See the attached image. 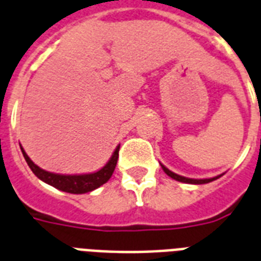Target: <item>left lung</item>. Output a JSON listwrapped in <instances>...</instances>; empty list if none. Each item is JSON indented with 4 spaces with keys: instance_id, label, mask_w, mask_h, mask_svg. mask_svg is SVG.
<instances>
[{
    "instance_id": "1",
    "label": "left lung",
    "mask_w": 261,
    "mask_h": 261,
    "mask_svg": "<svg viewBox=\"0 0 261 261\" xmlns=\"http://www.w3.org/2000/svg\"><path fill=\"white\" fill-rule=\"evenodd\" d=\"M162 168H163V171L170 176V178L175 179V180L178 181H183V183H190V185H204V183H210L212 180H216L218 178H220V175L219 176H215V178H210V179H190V178H186V176H180V175L175 174V172L170 171L168 168H166L163 164H161Z\"/></svg>"
}]
</instances>
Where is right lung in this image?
Returning a JSON list of instances; mask_svg holds the SVG:
<instances>
[{"label": "right lung", "instance_id": "obj_1", "mask_svg": "<svg viewBox=\"0 0 261 261\" xmlns=\"http://www.w3.org/2000/svg\"><path fill=\"white\" fill-rule=\"evenodd\" d=\"M23 158H25L26 163L29 164L30 170L34 172L37 178L41 179L42 181L53 187L58 188L61 191L69 192V194H86V192L93 191L95 188L100 187L105 185L109 179L111 178L115 166H117L118 156H119V146L115 148L113 156L110 161L107 162L103 168H100L99 171L93 172V174H83V175H61V174H53V172L45 171L42 168H39L37 164L32 162L28 154L25 152L22 147Z\"/></svg>", "mask_w": 261, "mask_h": 261}]
</instances>
